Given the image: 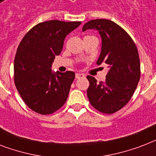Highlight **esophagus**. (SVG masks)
Segmentation results:
<instances>
[{
    "label": "esophagus",
    "mask_w": 156,
    "mask_h": 156,
    "mask_svg": "<svg viewBox=\"0 0 156 156\" xmlns=\"http://www.w3.org/2000/svg\"><path fill=\"white\" fill-rule=\"evenodd\" d=\"M85 76H84V74H82V73H76V79H80V78H82V77H84Z\"/></svg>",
    "instance_id": "esophagus-1"
}]
</instances>
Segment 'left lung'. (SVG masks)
Masks as SVG:
<instances>
[{"mask_svg": "<svg viewBox=\"0 0 156 156\" xmlns=\"http://www.w3.org/2000/svg\"><path fill=\"white\" fill-rule=\"evenodd\" d=\"M94 29L102 39L97 64L108 65L106 80L98 82L88 76L87 96L98 111L112 114L127 104L140 79V59L136 44L124 29L108 19H94L84 24L82 31Z\"/></svg>", "mask_w": 156, "mask_h": 156, "instance_id": "8db88e82", "label": "left lung"}]
</instances>
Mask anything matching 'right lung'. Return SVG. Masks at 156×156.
Here are the masks:
<instances>
[{
  "mask_svg": "<svg viewBox=\"0 0 156 156\" xmlns=\"http://www.w3.org/2000/svg\"><path fill=\"white\" fill-rule=\"evenodd\" d=\"M80 22L50 20L33 27L20 42L14 58V82L24 102L41 115L63 106L75 72H54L52 64L61 54L65 37Z\"/></svg>",
  "mask_w": 156,
  "mask_h": 156,
  "instance_id": "right-lung-1",
  "label": "right lung"
}]
</instances>
